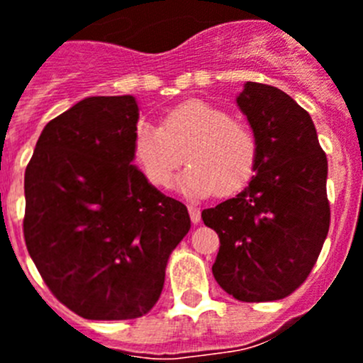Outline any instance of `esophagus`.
<instances>
[{
    "label": "esophagus",
    "instance_id": "obj_1",
    "mask_svg": "<svg viewBox=\"0 0 363 363\" xmlns=\"http://www.w3.org/2000/svg\"><path fill=\"white\" fill-rule=\"evenodd\" d=\"M189 216H191V221L196 225V223H200L201 220V213L198 207H194V205H189Z\"/></svg>",
    "mask_w": 363,
    "mask_h": 363
}]
</instances>
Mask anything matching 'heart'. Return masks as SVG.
<instances>
[{"instance_id": "b5f03b06", "label": "heart", "mask_w": 363, "mask_h": 363, "mask_svg": "<svg viewBox=\"0 0 363 363\" xmlns=\"http://www.w3.org/2000/svg\"><path fill=\"white\" fill-rule=\"evenodd\" d=\"M134 160L156 187L171 184L184 162L189 167L176 187L191 198L229 196L242 191L256 167L258 147L245 125L201 99H189L165 114L162 127L142 121L133 142Z\"/></svg>"}]
</instances>
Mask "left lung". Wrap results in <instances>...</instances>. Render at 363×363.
<instances>
[{
	"label": "left lung",
	"mask_w": 363,
	"mask_h": 363,
	"mask_svg": "<svg viewBox=\"0 0 363 363\" xmlns=\"http://www.w3.org/2000/svg\"><path fill=\"white\" fill-rule=\"evenodd\" d=\"M258 147L249 185L201 213L216 230L213 274L240 301H272L298 289L329 233L327 158L309 112L277 86L247 82L236 96Z\"/></svg>",
	"instance_id": "obj_1"
}]
</instances>
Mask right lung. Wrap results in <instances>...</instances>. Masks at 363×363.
Returning <instances> with one entry per match:
<instances>
[{
  "mask_svg": "<svg viewBox=\"0 0 363 363\" xmlns=\"http://www.w3.org/2000/svg\"><path fill=\"white\" fill-rule=\"evenodd\" d=\"M134 96H91L50 120L25 171L23 234L54 296L89 320H130L158 301L187 207L134 162Z\"/></svg>",
  "mask_w": 363,
  "mask_h": 363,
  "instance_id": "right-lung-1",
  "label": "right lung"
}]
</instances>
